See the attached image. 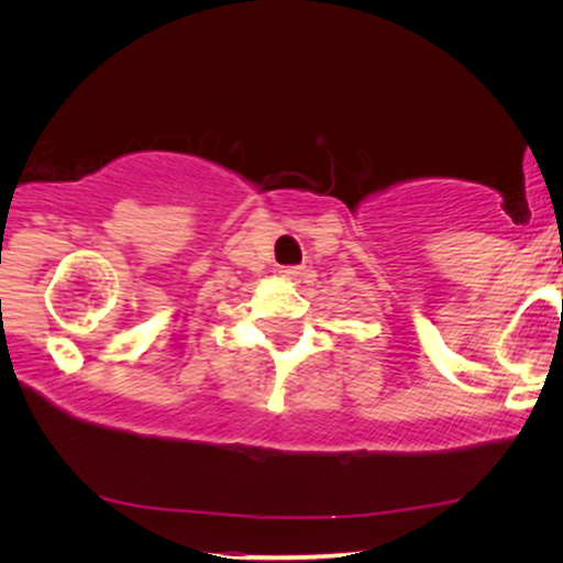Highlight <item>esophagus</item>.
I'll list each match as a JSON object with an SVG mask.
<instances>
[{
  "label": "esophagus",
  "mask_w": 563,
  "mask_h": 563,
  "mask_svg": "<svg viewBox=\"0 0 563 563\" xmlns=\"http://www.w3.org/2000/svg\"><path fill=\"white\" fill-rule=\"evenodd\" d=\"M279 274L284 276V279H289V282H302L305 274H307V268L305 266H284V268H279Z\"/></svg>",
  "instance_id": "esophagus-1"
}]
</instances>
